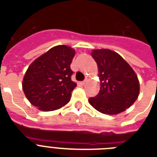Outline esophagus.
<instances>
[{
  "label": "esophagus",
  "mask_w": 157,
  "mask_h": 157,
  "mask_svg": "<svg viewBox=\"0 0 157 157\" xmlns=\"http://www.w3.org/2000/svg\"><path fill=\"white\" fill-rule=\"evenodd\" d=\"M87 81H88V77H86V80H85V81H82V82H81V84H82V85H85V84H86V82H87Z\"/></svg>",
  "instance_id": "34e87169"
}]
</instances>
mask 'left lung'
<instances>
[{"label": "left lung", "instance_id": "left-lung-1", "mask_svg": "<svg viewBox=\"0 0 157 157\" xmlns=\"http://www.w3.org/2000/svg\"><path fill=\"white\" fill-rule=\"evenodd\" d=\"M100 82L99 93L89 98L90 104L101 113L117 115L131 107L139 95L138 76L119 54L108 49L93 50Z\"/></svg>", "mask_w": 157, "mask_h": 157}]
</instances>
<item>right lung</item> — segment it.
<instances>
[{
  "label": "right lung",
  "instance_id": "right-lung-1",
  "mask_svg": "<svg viewBox=\"0 0 157 157\" xmlns=\"http://www.w3.org/2000/svg\"><path fill=\"white\" fill-rule=\"evenodd\" d=\"M75 50L56 45L29 65L23 76V93L28 100L43 112L61 108L71 99L76 83L71 80L70 65Z\"/></svg>",
  "mask_w": 157,
  "mask_h": 157
}]
</instances>
